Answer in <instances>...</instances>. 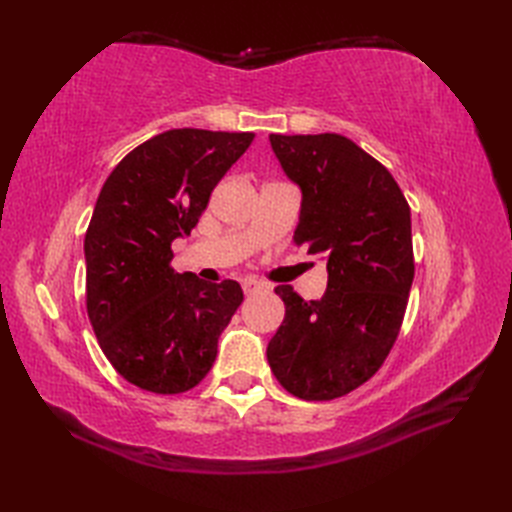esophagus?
<instances>
[{
    "instance_id": "obj_1",
    "label": "esophagus",
    "mask_w": 512,
    "mask_h": 512,
    "mask_svg": "<svg viewBox=\"0 0 512 512\" xmlns=\"http://www.w3.org/2000/svg\"><path fill=\"white\" fill-rule=\"evenodd\" d=\"M260 290H265V284L252 280V277H245V280H243V292L245 294H256Z\"/></svg>"
}]
</instances>
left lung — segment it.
<instances>
[{
	"label": "left lung",
	"mask_w": 512,
	"mask_h": 512,
	"mask_svg": "<svg viewBox=\"0 0 512 512\" xmlns=\"http://www.w3.org/2000/svg\"><path fill=\"white\" fill-rule=\"evenodd\" d=\"M286 177L299 185L294 245L327 262L322 299L290 286L267 359L284 389L307 401L342 397L376 374L406 314L414 280L410 207L378 160L342 134H271Z\"/></svg>",
	"instance_id": "left-lung-1"
}]
</instances>
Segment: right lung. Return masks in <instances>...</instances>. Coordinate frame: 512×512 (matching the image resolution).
Segmentation results:
<instances>
[{
  "label": "right lung",
  "mask_w": 512,
  "mask_h": 512,
  "mask_svg": "<svg viewBox=\"0 0 512 512\" xmlns=\"http://www.w3.org/2000/svg\"><path fill=\"white\" fill-rule=\"evenodd\" d=\"M252 132L179 128L149 138L104 181L85 235L87 314L102 352L143 391L194 389L243 301L235 280L207 284L170 267L215 185Z\"/></svg>",
  "instance_id": "obj_1"
}]
</instances>
